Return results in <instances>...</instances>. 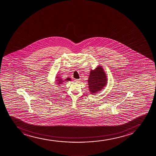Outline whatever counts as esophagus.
Returning a JSON list of instances; mask_svg holds the SVG:
<instances>
[{"label": "esophagus", "mask_w": 156, "mask_h": 156, "mask_svg": "<svg viewBox=\"0 0 156 156\" xmlns=\"http://www.w3.org/2000/svg\"><path fill=\"white\" fill-rule=\"evenodd\" d=\"M74 81H75V82L79 83L81 81V80L80 79H75V80H74Z\"/></svg>", "instance_id": "1"}]
</instances>
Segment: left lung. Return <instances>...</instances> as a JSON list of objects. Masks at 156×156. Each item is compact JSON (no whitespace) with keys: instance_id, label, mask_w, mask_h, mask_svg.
<instances>
[{"instance_id":"left-lung-1","label":"left lung","mask_w":156,"mask_h":156,"mask_svg":"<svg viewBox=\"0 0 156 156\" xmlns=\"http://www.w3.org/2000/svg\"><path fill=\"white\" fill-rule=\"evenodd\" d=\"M107 82V74L102 66H99L95 70H91L88 80L90 93L92 95L98 93L106 86Z\"/></svg>"}]
</instances>
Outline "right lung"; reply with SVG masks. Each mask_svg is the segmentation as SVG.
<instances>
[{
	"label": "right lung",
	"instance_id": "add662e5",
	"mask_svg": "<svg viewBox=\"0 0 156 156\" xmlns=\"http://www.w3.org/2000/svg\"><path fill=\"white\" fill-rule=\"evenodd\" d=\"M56 76H57V77H56V82H56V83L59 85V86H60V84H62V83H63V82H65V81H69L71 80V79H70V77H67L65 80H62V78L61 77H60V76H59V75H57Z\"/></svg>",
	"mask_w": 156,
	"mask_h": 156
}]
</instances>
